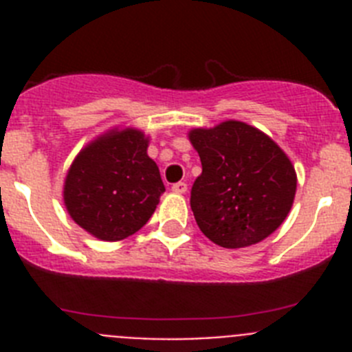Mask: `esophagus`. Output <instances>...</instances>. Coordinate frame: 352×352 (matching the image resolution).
<instances>
[{
  "label": "esophagus",
  "instance_id": "obj_1",
  "mask_svg": "<svg viewBox=\"0 0 352 352\" xmlns=\"http://www.w3.org/2000/svg\"><path fill=\"white\" fill-rule=\"evenodd\" d=\"M186 188H188V186H186L185 182H178L173 185V192H176V194H185Z\"/></svg>",
  "mask_w": 352,
  "mask_h": 352
}]
</instances>
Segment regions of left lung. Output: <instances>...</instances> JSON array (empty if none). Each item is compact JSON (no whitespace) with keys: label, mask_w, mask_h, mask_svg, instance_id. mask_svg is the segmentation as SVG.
I'll list each match as a JSON object with an SVG mask.
<instances>
[{"label":"left lung","mask_w":352,"mask_h":352,"mask_svg":"<svg viewBox=\"0 0 352 352\" xmlns=\"http://www.w3.org/2000/svg\"><path fill=\"white\" fill-rule=\"evenodd\" d=\"M203 173L190 192L195 222L223 248L256 245L291 211L296 173L280 146L243 121L188 133Z\"/></svg>","instance_id":"left-lung-1"}]
</instances>
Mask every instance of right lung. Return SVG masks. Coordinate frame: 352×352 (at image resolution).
Wrapping results in <instances>:
<instances>
[{"label":"right lung","mask_w":352,"mask_h":352,"mask_svg":"<svg viewBox=\"0 0 352 352\" xmlns=\"http://www.w3.org/2000/svg\"><path fill=\"white\" fill-rule=\"evenodd\" d=\"M141 130L114 129L72 162L63 199L74 222L95 238L120 241L138 232L166 192Z\"/></svg>","instance_id":"1"}]
</instances>
